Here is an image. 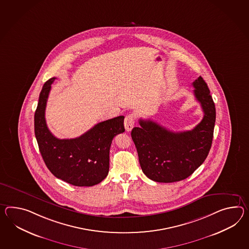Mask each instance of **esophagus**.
Returning a JSON list of instances; mask_svg holds the SVG:
<instances>
[{
    "label": "esophagus",
    "instance_id": "34e87169",
    "mask_svg": "<svg viewBox=\"0 0 249 249\" xmlns=\"http://www.w3.org/2000/svg\"><path fill=\"white\" fill-rule=\"evenodd\" d=\"M135 121H136V117L134 114H128V115L125 117L124 126H125V128H126L127 131H130L133 128Z\"/></svg>",
    "mask_w": 249,
    "mask_h": 249
}]
</instances>
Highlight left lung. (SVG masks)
I'll list each match as a JSON object with an SVG mask.
<instances>
[{
    "mask_svg": "<svg viewBox=\"0 0 249 249\" xmlns=\"http://www.w3.org/2000/svg\"><path fill=\"white\" fill-rule=\"evenodd\" d=\"M194 96L203 110L201 122L192 130L174 132L151 120L140 119L131 138L140 166L149 179L158 182L182 181L204 162L212 147L216 109L205 81L193 83Z\"/></svg>",
    "mask_w": 249,
    "mask_h": 249,
    "instance_id": "8db88e82",
    "label": "left lung"
}]
</instances>
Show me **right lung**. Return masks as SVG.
<instances>
[{"instance_id": "right-lung-1", "label": "right lung", "mask_w": 249, "mask_h": 249, "mask_svg": "<svg viewBox=\"0 0 249 249\" xmlns=\"http://www.w3.org/2000/svg\"><path fill=\"white\" fill-rule=\"evenodd\" d=\"M43 85L34 116L35 136L43 160L54 176L74 186H92L108 176L109 147L113 138L123 133L124 116L96 124L78 138L59 140L49 131L45 109L51 85Z\"/></svg>"}]
</instances>
